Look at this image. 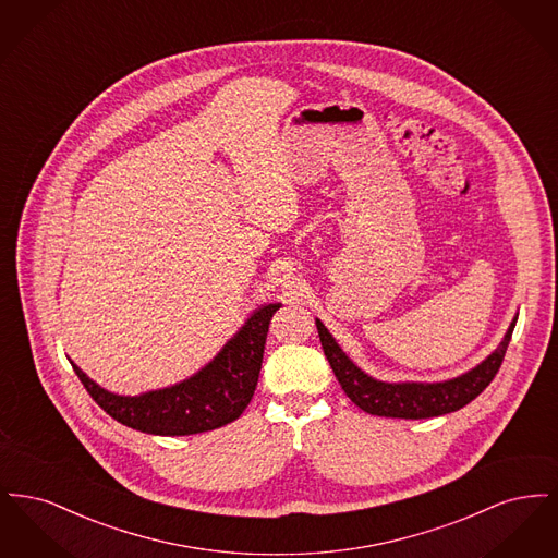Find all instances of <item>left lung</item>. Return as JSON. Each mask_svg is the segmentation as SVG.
<instances>
[{
  "mask_svg": "<svg viewBox=\"0 0 558 558\" xmlns=\"http://www.w3.org/2000/svg\"><path fill=\"white\" fill-rule=\"evenodd\" d=\"M514 324L517 318L510 322L498 349L492 351V355H487L473 371L464 372L444 383H385L360 371L347 357L345 351L335 341L328 328L316 319L324 355L330 362V368L335 372L337 380L341 383L347 398L374 416L410 418V421L450 414L477 398L500 371Z\"/></svg>",
  "mask_w": 558,
  "mask_h": 558,
  "instance_id": "obj_1",
  "label": "left lung"
}]
</instances>
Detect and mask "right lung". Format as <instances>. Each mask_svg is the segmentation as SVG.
I'll use <instances>...</instances> for the list:
<instances>
[{"label":"right lung","instance_id":"obj_1","mask_svg":"<svg viewBox=\"0 0 558 558\" xmlns=\"http://www.w3.org/2000/svg\"><path fill=\"white\" fill-rule=\"evenodd\" d=\"M280 303L251 314L211 362L186 380L142 396H117L96 385L71 362L94 401L121 425L162 437L213 430L236 421L255 393L264 362L269 319Z\"/></svg>","mask_w":558,"mask_h":558}]
</instances>
